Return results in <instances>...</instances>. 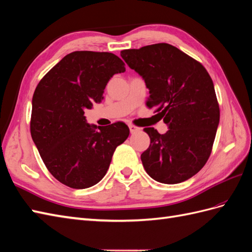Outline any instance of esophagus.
Returning a JSON list of instances; mask_svg holds the SVG:
<instances>
[{"label":"esophagus","instance_id":"obj_1","mask_svg":"<svg viewBox=\"0 0 252 252\" xmlns=\"http://www.w3.org/2000/svg\"><path fill=\"white\" fill-rule=\"evenodd\" d=\"M129 130H130V133H136V132H138V131L141 130V128H140V127H137V126H134V125H132V124H130V125H129Z\"/></svg>","mask_w":252,"mask_h":252}]
</instances>
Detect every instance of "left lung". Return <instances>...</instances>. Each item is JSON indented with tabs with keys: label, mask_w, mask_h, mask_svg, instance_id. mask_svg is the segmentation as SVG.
<instances>
[{
	"label": "left lung",
	"mask_w": 252,
	"mask_h": 252,
	"mask_svg": "<svg viewBox=\"0 0 252 252\" xmlns=\"http://www.w3.org/2000/svg\"><path fill=\"white\" fill-rule=\"evenodd\" d=\"M144 79L149 108H156L169 130L144 128L151 144L141 155L152 179L163 184L187 181L204 167L219 124L214 83L204 66L176 47L155 44L121 51Z\"/></svg>",
	"instance_id": "left-lung-1"
}]
</instances>
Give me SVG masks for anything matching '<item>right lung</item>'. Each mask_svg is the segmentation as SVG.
Listing matches in <instances>:
<instances>
[{
    "mask_svg": "<svg viewBox=\"0 0 252 252\" xmlns=\"http://www.w3.org/2000/svg\"><path fill=\"white\" fill-rule=\"evenodd\" d=\"M125 64L110 52L75 51L49 70L32 99L31 136L55 179L75 189L94 186L106 175L116 147L129 136L123 122L88 124L85 109L103 99V91Z\"/></svg>",
    "mask_w": 252,
    "mask_h": 252,
    "instance_id": "obj_1",
    "label": "right lung"
}]
</instances>
